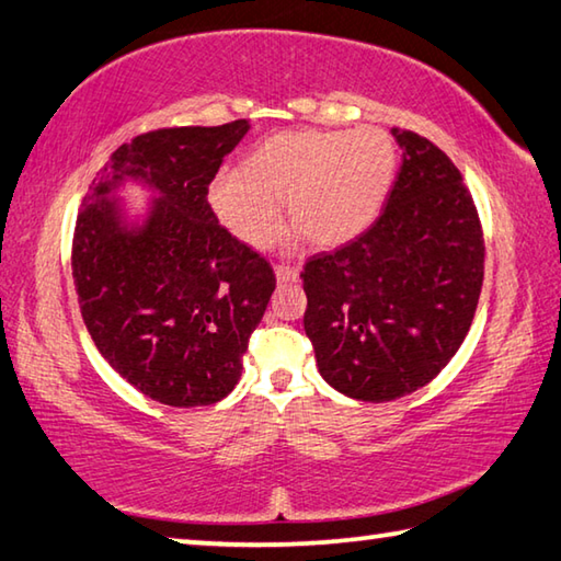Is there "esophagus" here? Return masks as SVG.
<instances>
[{
    "label": "esophagus",
    "instance_id": "obj_1",
    "mask_svg": "<svg viewBox=\"0 0 561 561\" xmlns=\"http://www.w3.org/2000/svg\"><path fill=\"white\" fill-rule=\"evenodd\" d=\"M299 279V270L294 267H277V282L287 284V282H297Z\"/></svg>",
    "mask_w": 561,
    "mask_h": 561
}]
</instances>
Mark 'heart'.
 Wrapping results in <instances>:
<instances>
[{
  "instance_id": "obj_1",
  "label": "heart",
  "mask_w": 561,
  "mask_h": 561,
  "mask_svg": "<svg viewBox=\"0 0 561 561\" xmlns=\"http://www.w3.org/2000/svg\"><path fill=\"white\" fill-rule=\"evenodd\" d=\"M398 163L383 128L284 130L252 150L242 170H227L210 185V207L237 240L267 247L289 220L317 247H339L381 213Z\"/></svg>"
}]
</instances>
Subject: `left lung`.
Segmentation results:
<instances>
[{
    "instance_id": "8db88e82",
    "label": "left lung",
    "mask_w": 561,
    "mask_h": 561,
    "mask_svg": "<svg viewBox=\"0 0 561 561\" xmlns=\"http://www.w3.org/2000/svg\"><path fill=\"white\" fill-rule=\"evenodd\" d=\"M403 163L378 220L304 264V331L319 374L356 401H396L431 383L468 336L485 240L453 160L393 128Z\"/></svg>"
}]
</instances>
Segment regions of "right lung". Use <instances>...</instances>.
Returning <instances> with one entry per match:
<instances>
[{
  "instance_id": "obj_1",
  "label": "right lung",
  "mask_w": 561,
  "mask_h": 561,
  "mask_svg": "<svg viewBox=\"0 0 561 561\" xmlns=\"http://www.w3.org/2000/svg\"><path fill=\"white\" fill-rule=\"evenodd\" d=\"M250 123L160 128L111 156L76 217L71 270L81 317L113 371L175 408L222 401L277 277L217 222L207 187ZM126 179L156 188L144 224L110 193Z\"/></svg>"
}]
</instances>
